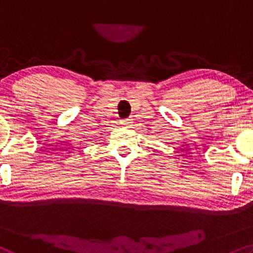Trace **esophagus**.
<instances>
[{
    "mask_svg": "<svg viewBox=\"0 0 253 253\" xmlns=\"http://www.w3.org/2000/svg\"><path fill=\"white\" fill-rule=\"evenodd\" d=\"M121 123H122L123 126L130 127L131 126H132V120H131V119H124Z\"/></svg>",
    "mask_w": 253,
    "mask_h": 253,
    "instance_id": "obj_1",
    "label": "esophagus"
}]
</instances>
